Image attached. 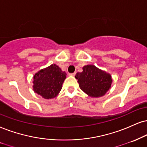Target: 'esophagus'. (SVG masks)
I'll use <instances>...</instances> for the list:
<instances>
[{"label":"esophagus","instance_id":"34e87169","mask_svg":"<svg viewBox=\"0 0 147 147\" xmlns=\"http://www.w3.org/2000/svg\"><path fill=\"white\" fill-rule=\"evenodd\" d=\"M76 72H74V73L69 74V75H70V76H75V75H76Z\"/></svg>","mask_w":147,"mask_h":147}]
</instances>
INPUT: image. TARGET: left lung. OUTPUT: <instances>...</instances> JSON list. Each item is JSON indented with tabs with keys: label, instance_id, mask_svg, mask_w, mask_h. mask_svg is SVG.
<instances>
[{
	"label": "left lung",
	"instance_id": "left-lung-1",
	"mask_svg": "<svg viewBox=\"0 0 147 147\" xmlns=\"http://www.w3.org/2000/svg\"><path fill=\"white\" fill-rule=\"evenodd\" d=\"M82 69L83 71L77 73L75 76L80 89L90 97L104 95L111 86V76L94 65H86Z\"/></svg>",
	"mask_w": 147,
	"mask_h": 147
}]
</instances>
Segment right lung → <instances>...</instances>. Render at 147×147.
Instances as JSON below:
<instances>
[{
  "mask_svg": "<svg viewBox=\"0 0 147 147\" xmlns=\"http://www.w3.org/2000/svg\"><path fill=\"white\" fill-rule=\"evenodd\" d=\"M66 76L59 66L52 64L34 76V91L45 99L54 98L61 91Z\"/></svg>",
  "mask_w": 147,
  "mask_h": 147,
  "instance_id": "obj_1",
  "label": "right lung"
}]
</instances>
